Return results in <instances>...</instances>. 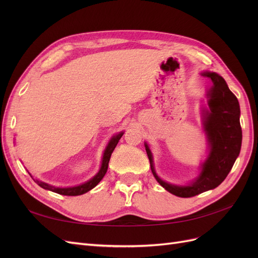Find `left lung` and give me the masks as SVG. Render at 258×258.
<instances>
[{"instance_id": "left-lung-1", "label": "left lung", "mask_w": 258, "mask_h": 258, "mask_svg": "<svg viewBox=\"0 0 258 258\" xmlns=\"http://www.w3.org/2000/svg\"><path fill=\"white\" fill-rule=\"evenodd\" d=\"M202 75L212 81L213 86L209 91L210 111H207L205 119L211 150L199 177L189 186H175L163 182L155 172L151 151L145 144L155 178L169 192L182 198L197 196L220 185L230 172L241 150L242 130L237 97L229 90L222 76L210 72Z\"/></svg>"}]
</instances>
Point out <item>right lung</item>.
Here are the masks:
<instances>
[{"label": "right lung", "instance_id": "obj_1", "mask_svg": "<svg viewBox=\"0 0 258 258\" xmlns=\"http://www.w3.org/2000/svg\"><path fill=\"white\" fill-rule=\"evenodd\" d=\"M122 135H123V132H120L119 135H117L116 137H114L111 140V142L108 143L106 150L104 152L103 159H102V166H101L100 171L95 177L91 178L90 181H88L87 183H85V184L80 185V186H75V187H69V188H58V187H54V186L46 184L44 182L37 181V179H36V183L45 189L51 190V191L57 192L59 195H63V196H80V195H83L85 192L89 191L90 189L93 188V187L97 186L101 179H102L103 176L105 175L106 171H107V167H108V161H110V158H111V155L114 151V148L116 147L117 143H118V141L120 140V138L122 137Z\"/></svg>", "mask_w": 258, "mask_h": 258}]
</instances>
